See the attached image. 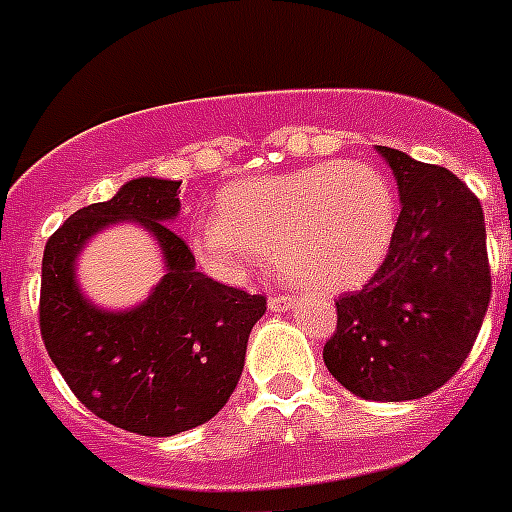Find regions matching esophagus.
I'll return each mask as SVG.
<instances>
[{
  "label": "esophagus",
  "instance_id": "1",
  "mask_svg": "<svg viewBox=\"0 0 512 512\" xmlns=\"http://www.w3.org/2000/svg\"><path fill=\"white\" fill-rule=\"evenodd\" d=\"M268 307L273 313H289L294 307V299L286 297V294H273V297L268 299Z\"/></svg>",
  "mask_w": 512,
  "mask_h": 512
}]
</instances>
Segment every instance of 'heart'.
<instances>
[{"mask_svg": "<svg viewBox=\"0 0 512 512\" xmlns=\"http://www.w3.org/2000/svg\"><path fill=\"white\" fill-rule=\"evenodd\" d=\"M394 234L392 181L371 162L339 160L228 184L218 215L191 231V249L226 281L263 257H278L299 284L342 292L384 265Z\"/></svg>", "mask_w": 512, "mask_h": 512, "instance_id": "obj_1", "label": "heart"}]
</instances>
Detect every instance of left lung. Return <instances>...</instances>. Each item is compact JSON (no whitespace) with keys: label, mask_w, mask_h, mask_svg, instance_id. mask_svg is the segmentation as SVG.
Returning <instances> with one entry per match:
<instances>
[{"label":"left lung","mask_w":512,"mask_h":512,"mask_svg":"<svg viewBox=\"0 0 512 512\" xmlns=\"http://www.w3.org/2000/svg\"><path fill=\"white\" fill-rule=\"evenodd\" d=\"M400 191L392 249L360 292L336 299L328 373L355 397L405 402L455 376L484 323L492 276L481 202L455 173L376 147Z\"/></svg>","instance_id":"left-lung-1"}]
</instances>
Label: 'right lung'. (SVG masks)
Here are the masks:
<instances>
[{"mask_svg":"<svg viewBox=\"0 0 512 512\" xmlns=\"http://www.w3.org/2000/svg\"><path fill=\"white\" fill-rule=\"evenodd\" d=\"M181 181L141 176L78 210L52 234L41 263V336L57 371L91 413L141 436H176L223 410L242 378L249 331L265 297L223 286L173 231ZM118 222L144 227L166 273L139 306L110 311L77 284L82 247Z\"/></svg>","mask_w":512,"mask_h":512,"instance_id":"obj_1","label":"right lung"}]
</instances>
